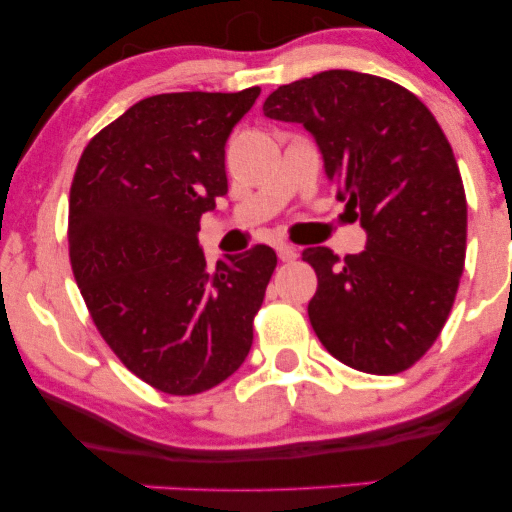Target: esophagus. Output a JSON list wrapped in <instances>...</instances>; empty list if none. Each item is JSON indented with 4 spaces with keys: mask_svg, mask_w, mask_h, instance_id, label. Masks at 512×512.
Returning <instances> with one entry per match:
<instances>
[{
    "mask_svg": "<svg viewBox=\"0 0 512 512\" xmlns=\"http://www.w3.org/2000/svg\"><path fill=\"white\" fill-rule=\"evenodd\" d=\"M276 255L281 262H293L298 257V248L293 243H279L276 245Z\"/></svg>",
    "mask_w": 512,
    "mask_h": 512,
    "instance_id": "obj_1",
    "label": "esophagus"
}]
</instances>
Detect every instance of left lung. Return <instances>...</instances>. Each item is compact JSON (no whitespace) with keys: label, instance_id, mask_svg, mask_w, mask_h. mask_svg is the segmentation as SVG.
<instances>
[{"label":"left lung","instance_id":"8db88e82","mask_svg":"<svg viewBox=\"0 0 512 512\" xmlns=\"http://www.w3.org/2000/svg\"><path fill=\"white\" fill-rule=\"evenodd\" d=\"M262 110L313 134L337 199L368 233L344 260L303 250L317 339L349 368L402 373L443 330L467 252V197L443 129L404 86L349 69L279 86Z\"/></svg>","mask_w":512,"mask_h":512}]
</instances>
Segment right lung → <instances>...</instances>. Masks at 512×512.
Masks as SVG:
<instances>
[{
	"label": "right lung",
	"mask_w": 512,
	"mask_h": 512,
	"mask_svg": "<svg viewBox=\"0 0 512 512\" xmlns=\"http://www.w3.org/2000/svg\"><path fill=\"white\" fill-rule=\"evenodd\" d=\"M260 86L161 93L103 127L69 190V262L105 344L146 385L199 395L243 366L276 267L252 245L211 272L199 219L228 192L226 139Z\"/></svg>",
	"instance_id": "right-lung-1"
}]
</instances>
